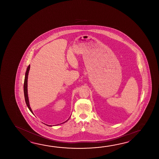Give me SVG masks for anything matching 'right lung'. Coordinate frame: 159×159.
<instances>
[{
  "instance_id": "1",
  "label": "right lung",
  "mask_w": 159,
  "mask_h": 159,
  "mask_svg": "<svg viewBox=\"0 0 159 159\" xmlns=\"http://www.w3.org/2000/svg\"><path fill=\"white\" fill-rule=\"evenodd\" d=\"M30 65H29L28 67H27V70H26V73H25V79H24V97H25V103L27 104V106H28V108L30 109V111L33 113L32 110H31V108L30 107V103H29V100H28V93H27V81H28V73L30 71ZM68 120H67L65 122H67ZM64 122V123H65ZM49 126H51V125H49Z\"/></svg>"
}]
</instances>
